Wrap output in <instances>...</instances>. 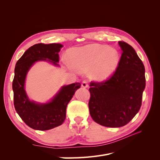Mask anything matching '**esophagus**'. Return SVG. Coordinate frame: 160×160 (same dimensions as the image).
Segmentation results:
<instances>
[{
  "mask_svg": "<svg viewBox=\"0 0 160 160\" xmlns=\"http://www.w3.org/2000/svg\"><path fill=\"white\" fill-rule=\"evenodd\" d=\"M81 86L83 87V88H88V87L89 86V83H88V82L87 81H83V82H82Z\"/></svg>",
  "mask_w": 160,
  "mask_h": 160,
  "instance_id": "esophagus-1",
  "label": "esophagus"
}]
</instances>
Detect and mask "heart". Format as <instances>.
I'll return each instance as SVG.
<instances>
[{
    "instance_id": "heart-1",
    "label": "heart",
    "mask_w": 160,
    "mask_h": 160,
    "mask_svg": "<svg viewBox=\"0 0 160 160\" xmlns=\"http://www.w3.org/2000/svg\"><path fill=\"white\" fill-rule=\"evenodd\" d=\"M67 56L77 70L86 72L93 69L92 77L96 80L108 79L119 62L117 50L99 44L72 48L67 51Z\"/></svg>"
}]
</instances>
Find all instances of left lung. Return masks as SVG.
<instances>
[{"label":"left lung","mask_w":160,"mask_h":160,"mask_svg":"<svg viewBox=\"0 0 160 160\" xmlns=\"http://www.w3.org/2000/svg\"><path fill=\"white\" fill-rule=\"evenodd\" d=\"M122 56L109 79L90 83L89 113L94 122L108 128L128 124L142 105L146 87L145 67L133 48L119 41Z\"/></svg>","instance_id":"left-lung-1"}]
</instances>
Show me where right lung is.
Masks as SVG:
<instances>
[{
	"mask_svg": "<svg viewBox=\"0 0 160 160\" xmlns=\"http://www.w3.org/2000/svg\"><path fill=\"white\" fill-rule=\"evenodd\" d=\"M62 47L58 43H38L28 48L16 63L12 81L14 108L23 122L33 129L49 130L63 123L67 104L81 87L79 83L62 87L53 99L46 104H37L28 99L24 89L28 71L38 61H49L59 65L58 52Z\"/></svg>",
	"mask_w": 160,
	"mask_h": 160,
	"instance_id": "add662e5",
	"label": "right lung"
}]
</instances>
